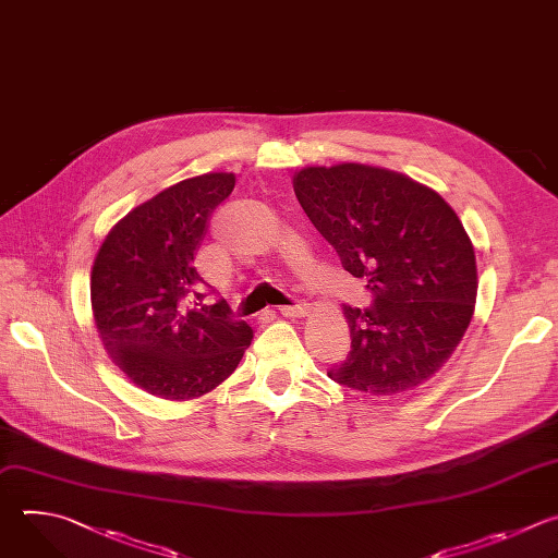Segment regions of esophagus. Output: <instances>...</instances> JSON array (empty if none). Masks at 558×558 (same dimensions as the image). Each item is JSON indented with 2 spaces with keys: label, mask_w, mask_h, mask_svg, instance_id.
Returning <instances> with one entry per match:
<instances>
[{
  "label": "esophagus",
  "mask_w": 558,
  "mask_h": 558,
  "mask_svg": "<svg viewBox=\"0 0 558 558\" xmlns=\"http://www.w3.org/2000/svg\"><path fill=\"white\" fill-rule=\"evenodd\" d=\"M279 312H281L283 316H303V314H307V303L296 301V303H292V305H281Z\"/></svg>",
  "instance_id": "1"
}]
</instances>
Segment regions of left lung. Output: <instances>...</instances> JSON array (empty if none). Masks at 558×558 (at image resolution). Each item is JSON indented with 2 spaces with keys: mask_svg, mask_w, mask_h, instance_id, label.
Returning a JSON list of instances; mask_svg holds the SVG:
<instances>
[{
  "mask_svg": "<svg viewBox=\"0 0 558 558\" xmlns=\"http://www.w3.org/2000/svg\"><path fill=\"white\" fill-rule=\"evenodd\" d=\"M294 193L372 305H345L352 350L327 376L372 396L430 378L462 341L477 299L473 244L433 189L389 169L307 167Z\"/></svg>",
  "mask_w": 558,
  "mask_h": 558,
  "instance_id": "8db88e82",
  "label": "left lung"
}]
</instances>
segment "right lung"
<instances>
[{
  "label": "right lung",
  "instance_id": "obj_1",
  "mask_svg": "<svg viewBox=\"0 0 558 558\" xmlns=\"http://www.w3.org/2000/svg\"><path fill=\"white\" fill-rule=\"evenodd\" d=\"M233 173L182 180L128 213L92 268L98 337L128 378L165 400L197 398L225 383L253 341L227 301L204 305L197 248Z\"/></svg>",
  "mask_w": 558,
  "mask_h": 558
}]
</instances>
